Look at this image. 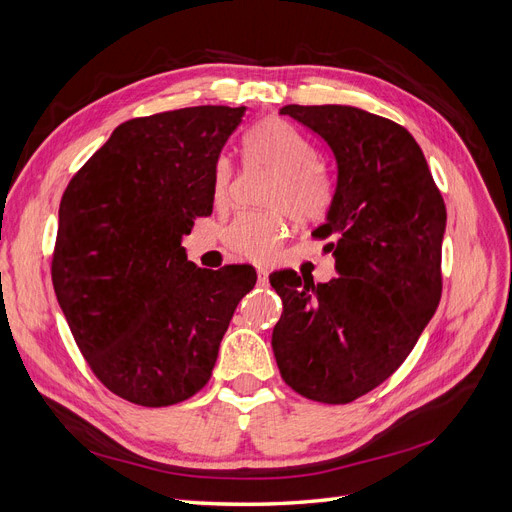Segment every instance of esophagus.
I'll return each mask as SVG.
<instances>
[{
    "label": "esophagus",
    "mask_w": 512,
    "mask_h": 512,
    "mask_svg": "<svg viewBox=\"0 0 512 512\" xmlns=\"http://www.w3.org/2000/svg\"><path fill=\"white\" fill-rule=\"evenodd\" d=\"M267 280H269V271L258 267V282H260V284H267Z\"/></svg>",
    "instance_id": "esophagus-1"
}]
</instances>
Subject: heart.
<instances>
[{"instance_id": "1", "label": "heart", "mask_w": 512, "mask_h": 512, "mask_svg": "<svg viewBox=\"0 0 512 512\" xmlns=\"http://www.w3.org/2000/svg\"><path fill=\"white\" fill-rule=\"evenodd\" d=\"M245 156L252 164H267L277 170L267 194V203L284 209L299 224H312L327 215L333 192L327 175L318 166V151L307 138L284 119H267L245 136ZM235 166L220 158L213 170L215 203L226 205L232 192ZM286 237L282 211H245L224 232L230 252L241 258L269 262Z\"/></svg>"}]
</instances>
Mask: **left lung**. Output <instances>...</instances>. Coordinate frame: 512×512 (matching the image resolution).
<instances>
[{"instance_id":"obj_1","label":"left lung","mask_w":512,"mask_h":512,"mask_svg":"<svg viewBox=\"0 0 512 512\" xmlns=\"http://www.w3.org/2000/svg\"><path fill=\"white\" fill-rule=\"evenodd\" d=\"M320 134L337 160L327 222L337 275L327 284L273 275L284 312L273 354L284 382L320 404L374 391L416 346L442 297L444 198L399 123L354 106L280 108Z\"/></svg>"}]
</instances>
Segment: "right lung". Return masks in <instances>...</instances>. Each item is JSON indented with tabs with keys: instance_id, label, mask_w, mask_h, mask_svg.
Returning a JSON list of instances; mask_svg holds the SVG:
<instances>
[{
	"instance_id": "right-lung-1",
	"label": "right lung",
	"mask_w": 512,
	"mask_h": 512,
	"mask_svg": "<svg viewBox=\"0 0 512 512\" xmlns=\"http://www.w3.org/2000/svg\"><path fill=\"white\" fill-rule=\"evenodd\" d=\"M243 113L190 106L121 123L61 196L57 301L96 378L136 406L203 389L256 284L252 267L200 269L181 247L213 211V170Z\"/></svg>"
}]
</instances>
